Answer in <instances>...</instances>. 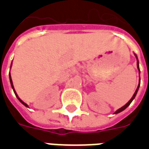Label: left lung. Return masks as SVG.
<instances>
[{
    "label": "left lung",
    "mask_w": 149,
    "mask_h": 149,
    "mask_svg": "<svg viewBox=\"0 0 149 149\" xmlns=\"http://www.w3.org/2000/svg\"><path fill=\"white\" fill-rule=\"evenodd\" d=\"M134 55H135V56H136V65H137V68H138V70H139V74H140V72H140V67H139V61H138L137 56H136V54H135V53H134ZM140 84H141V78L139 79V84H138L137 88H136V91H135L134 94H133V96L132 97V98L130 99V100H129V101H128V103L126 104H125L124 106L121 107L120 109H119L116 110V111L114 112V114H117V113H119V112H122V111H124V110H125L126 108H128V107L129 106V104L132 103V101L134 100V98L136 97V93H137L138 90H139V88H140Z\"/></svg>",
    "instance_id": "1"
}]
</instances>
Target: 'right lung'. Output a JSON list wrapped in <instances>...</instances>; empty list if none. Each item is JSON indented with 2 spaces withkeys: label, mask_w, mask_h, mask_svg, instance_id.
<instances>
[{
  "label": "right lung",
  "mask_w": 149,
  "mask_h": 149,
  "mask_svg": "<svg viewBox=\"0 0 149 149\" xmlns=\"http://www.w3.org/2000/svg\"><path fill=\"white\" fill-rule=\"evenodd\" d=\"M11 67H12V64H11V66H10V68H11ZM9 81H10V84H11L12 88H13V92H14V93H15V95H16V97H17V98L18 100H19V101H20V102H21V104H24V106L27 107V108H29V105H28L27 104L24 103V101H23V100H21V98H20V97H18V95H17V93H16V91H15L14 87H13V81H12V78H11V75H10V72H9Z\"/></svg>",
  "instance_id": "right-lung-1"
}]
</instances>
